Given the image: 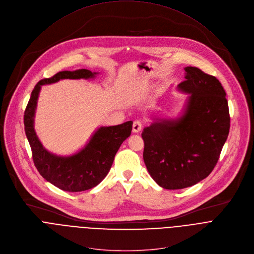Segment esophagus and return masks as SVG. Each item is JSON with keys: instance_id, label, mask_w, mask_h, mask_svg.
Wrapping results in <instances>:
<instances>
[{"instance_id": "obj_1", "label": "esophagus", "mask_w": 254, "mask_h": 254, "mask_svg": "<svg viewBox=\"0 0 254 254\" xmlns=\"http://www.w3.org/2000/svg\"><path fill=\"white\" fill-rule=\"evenodd\" d=\"M142 128V124L140 121H134L133 125H132V131L133 132H139Z\"/></svg>"}]
</instances>
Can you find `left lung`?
<instances>
[{"label": "left lung", "mask_w": 254, "mask_h": 254, "mask_svg": "<svg viewBox=\"0 0 254 254\" xmlns=\"http://www.w3.org/2000/svg\"><path fill=\"white\" fill-rule=\"evenodd\" d=\"M179 89L190 94L185 114L144 127L143 160L153 181L165 190L196 185L213 171L227 139L230 117L219 80L187 66Z\"/></svg>", "instance_id": "1"}]
</instances>
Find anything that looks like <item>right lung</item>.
<instances>
[{"label": "right lung", "instance_id": "right-lung-1", "mask_svg": "<svg viewBox=\"0 0 254 254\" xmlns=\"http://www.w3.org/2000/svg\"><path fill=\"white\" fill-rule=\"evenodd\" d=\"M97 72L81 68L59 71L52 77L41 79L34 88L25 111V131L32 148L35 166L46 181L64 191L78 192L97 187L109 174L117 151L131 132V121L118 126L102 127L84 148L71 156L53 154L39 140L34 128V117L43 84L64 78H91Z\"/></svg>", "mask_w": 254, "mask_h": 254}]
</instances>
